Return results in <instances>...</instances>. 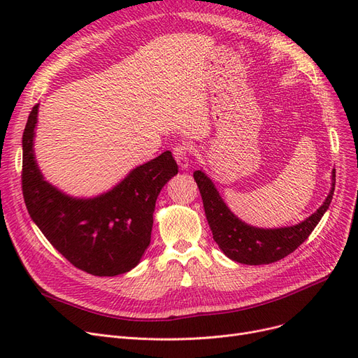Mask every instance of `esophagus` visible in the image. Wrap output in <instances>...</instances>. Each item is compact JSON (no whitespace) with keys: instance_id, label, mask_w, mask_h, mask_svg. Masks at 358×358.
<instances>
[{"instance_id":"esophagus-1","label":"esophagus","mask_w":358,"mask_h":358,"mask_svg":"<svg viewBox=\"0 0 358 358\" xmlns=\"http://www.w3.org/2000/svg\"><path fill=\"white\" fill-rule=\"evenodd\" d=\"M173 157H175L176 162L182 170H187L189 166V150L187 145H176L173 148Z\"/></svg>"}]
</instances>
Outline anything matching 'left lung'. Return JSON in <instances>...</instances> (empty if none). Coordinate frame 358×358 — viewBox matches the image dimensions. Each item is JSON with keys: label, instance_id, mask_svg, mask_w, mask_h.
Segmentation results:
<instances>
[{"label": "left lung", "instance_id": "8db88e82", "mask_svg": "<svg viewBox=\"0 0 358 358\" xmlns=\"http://www.w3.org/2000/svg\"><path fill=\"white\" fill-rule=\"evenodd\" d=\"M194 180L201 194L206 218L213 234V241L233 262L259 266L279 262L305 242L326 213L333 199L336 170L331 171V188L327 199L309 218L291 227L258 229L239 220L220 196L212 179L200 169L194 171Z\"/></svg>", "mask_w": 358, "mask_h": 358}]
</instances>
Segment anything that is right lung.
Wrapping results in <instances>:
<instances>
[{"label": "right lung", "instance_id": "add662e5", "mask_svg": "<svg viewBox=\"0 0 358 358\" xmlns=\"http://www.w3.org/2000/svg\"><path fill=\"white\" fill-rule=\"evenodd\" d=\"M38 104L22 136V191L31 220L59 254L83 272L116 276L134 268L150 243L155 201L178 175L170 150L133 169L107 192L80 199L49 183L34 154Z\"/></svg>", "mask_w": 358, "mask_h": 358}]
</instances>
